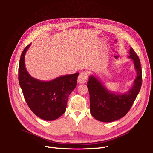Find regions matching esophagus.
<instances>
[{
  "label": "esophagus",
  "instance_id": "1",
  "mask_svg": "<svg viewBox=\"0 0 153 153\" xmlns=\"http://www.w3.org/2000/svg\"><path fill=\"white\" fill-rule=\"evenodd\" d=\"M88 77H89V75L87 71H82V72L80 73L79 75L78 79H77V82H78V83L80 84L85 83L87 82V80H88Z\"/></svg>",
  "mask_w": 153,
  "mask_h": 153
}]
</instances>
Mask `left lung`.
Returning a JSON list of instances; mask_svg holds the SVG:
<instances>
[{"label":"left lung","mask_w":153,"mask_h":153,"mask_svg":"<svg viewBox=\"0 0 153 153\" xmlns=\"http://www.w3.org/2000/svg\"><path fill=\"white\" fill-rule=\"evenodd\" d=\"M129 58L134 61L137 77L132 88L124 94L118 95L108 92L95 77L90 76L87 82L90 95V111L97 120L113 122L124 116L130 110L142 85V70L140 60L131 47Z\"/></svg>","instance_id":"1"}]
</instances>
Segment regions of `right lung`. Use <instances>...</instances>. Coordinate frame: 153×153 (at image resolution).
Listing matches in <instances>:
<instances>
[{"label": "right lung", "instance_id": "1", "mask_svg": "<svg viewBox=\"0 0 153 153\" xmlns=\"http://www.w3.org/2000/svg\"><path fill=\"white\" fill-rule=\"evenodd\" d=\"M31 43L23 51L18 80L27 105L35 115L45 120H56L66 111L68 97L77 85L79 73L60 76L50 82L32 77L25 68L24 56Z\"/></svg>", "mask_w": 153, "mask_h": 153}]
</instances>
